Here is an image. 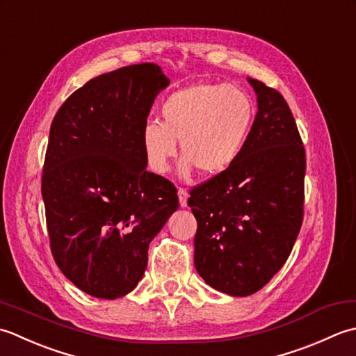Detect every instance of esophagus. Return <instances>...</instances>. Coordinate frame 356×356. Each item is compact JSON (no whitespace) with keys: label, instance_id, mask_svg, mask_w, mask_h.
Masks as SVG:
<instances>
[{"label":"esophagus","instance_id":"1","mask_svg":"<svg viewBox=\"0 0 356 356\" xmlns=\"http://www.w3.org/2000/svg\"><path fill=\"white\" fill-rule=\"evenodd\" d=\"M178 197H179V204H181V207H186V206H187V198H188L187 188L179 187V188H178Z\"/></svg>","mask_w":356,"mask_h":356}]
</instances>
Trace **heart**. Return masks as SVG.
Segmentation results:
<instances>
[{
	"instance_id": "obj_1",
	"label": "heart",
	"mask_w": 356,
	"mask_h": 356,
	"mask_svg": "<svg viewBox=\"0 0 356 356\" xmlns=\"http://www.w3.org/2000/svg\"><path fill=\"white\" fill-rule=\"evenodd\" d=\"M253 115L250 97L236 86L198 83L172 93L161 106L163 122L149 120L141 130L149 168L168 172L179 140L184 172L197 165L204 175H220L241 155Z\"/></svg>"
}]
</instances>
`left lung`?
<instances>
[{"mask_svg":"<svg viewBox=\"0 0 356 356\" xmlns=\"http://www.w3.org/2000/svg\"><path fill=\"white\" fill-rule=\"evenodd\" d=\"M258 112L230 168L195 186V267L232 296L263 289L287 261L304 215L306 150L292 111L277 89L249 78Z\"/></svg>","mask_w":356,"mask_h":356,"instance_id":"obj_1","label":"left lung"}]
</instances>
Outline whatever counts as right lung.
<instances>
[{"instance_id":"add662e5","label":"right lung","mask_w":356,"mask_h":356,"mask_svg":"<svg viewBox=\"0 0 356 356\" xmlns=\"http://www.w3.org/2000/svg\"><path fill=\"white\" fill-rule=\"evenodd\" d=\"M169 79L154 63L87 81L50 126L41 178L50 250L64 277L97 298L134 290L147 249L178 209L177 188L146 170L141 130Z\"/></svg>"}]
</instances>
